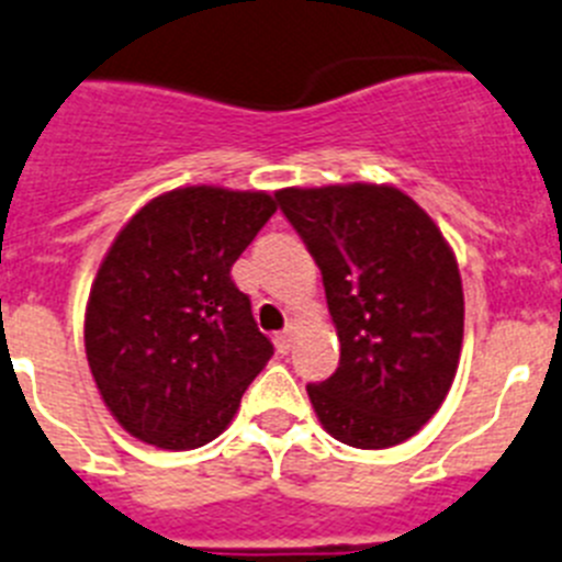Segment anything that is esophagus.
<instances>
[{"label": "esophagus", "instance_id": "obj_1", "mask_svg": "<svg viewBox=\"0 0 562 562\" xmlns=\"http://www.w3.org/2000/svg\"><path fill=\"white\" fill-rule=\"evenodd\" d=\"M274 344H277V350L282 352V356H285L288 350H291V344H293V330L291 327H288V330H280L274 336Z\"/></svg>", "mask_w": 562, "mask_h": 562}]
</instances>
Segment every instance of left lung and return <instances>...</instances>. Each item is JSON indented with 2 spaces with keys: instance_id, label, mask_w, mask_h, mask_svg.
<instances>
[{
  "instance_id": "obj_1",
  "label": "left lung",
  "mask_w": 562,
  "mask_h": 562,
  "mask_svg": "<svg viewBox=\"0 0 562 562\" xmlns=\"http://www.w3.org/2000/svg\"><path fill=\"white\" fill-rule=\"evenodd\" d=\"M277 204L322 269L338 369L307 386L318 423L352 448H392L442 406L459 367V266L426 212L386 184L288 187Z\"/></svg>"
}]
</instances>
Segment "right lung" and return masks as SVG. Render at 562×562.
<instances>
[{
  "mask_svg": "<svg viewBox=\"0 0 562 562\" xmlns=\"http://www.w3.org/2000/svg\"><path fill=\"white\" fill-rule=\"evenodd\" d=\"M274 212L269 193L181 187L111 244L83 338L105 406L131 437L165 451L212 442L274 356L229 274Z\"/></svg>",
  "mask_w": 562,
  "mask_h": 562,
  "instance_id": "obj_1",
  "label": "right lung"
}]
</instances>
